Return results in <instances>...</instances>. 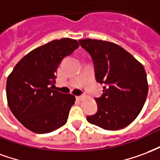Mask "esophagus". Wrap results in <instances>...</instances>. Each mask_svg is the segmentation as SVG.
Instances as JSON below:
<instances>
[{"instance_id": "esophagus-1", "label": "esophagus", "mask_w": 160, "mask_h": 160, "mask_svg": "<svg viewBox=\"0 0 160 160\" xmlns=\"http://www.w3.org/2000/svg\"><path fill=\"white\" fill-rule=\"evenodd\" d=\"M76 98H77V100H78V101H82V96H81V95L76 96Z\"/></svg>"}]
</instances>
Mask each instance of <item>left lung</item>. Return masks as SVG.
I'll return each instance as SVG.
<instances>
[{
	"label": "left lung",
	"mask_w": 160,
	"mask_h": 160,
	"mask_svg": "<svg viewBox=\"0 0 160 160\" xmlns=\"http://www.w3.org/2000/svg\"><path fill=\"white\" fill-rule=\"evenodd\" d=\"M79 42L91 55L96 81L105 84L102 96L95 98L97 112L88 116V122L107 130L128 126L139 115L148 96L145 69L115 43L95 39Z\"/></svg>",
	"instance_id": "left-lung-1"
}]
</instances>
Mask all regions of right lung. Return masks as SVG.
<instances>
[{
    "mask_svg": "<svg viewBox=\"0 0 160 160\" xmlns=\"http://www.w3.org/2000/svg\"><path fill=\"white\" fill-rule=\"evenodd\" d=\"M78 47L71 38L52 41L26 54L8 76V107L25 128L45 134L66 124L75 96L54 90L53 85L60 62Z\"/></svg>",
    "mask_w": 160,
    "mask_h": 160,
    "instance_id": "right-lung-1",
    "label": "right lung"
}]
</instances>
